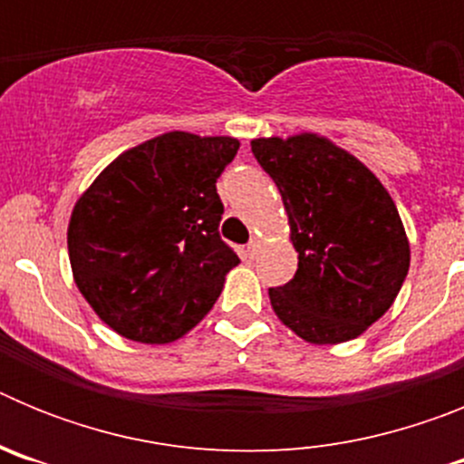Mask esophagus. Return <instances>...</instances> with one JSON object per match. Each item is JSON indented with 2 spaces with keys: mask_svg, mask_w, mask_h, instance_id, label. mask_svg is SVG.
Returning <instances> with one entry per match:
<instances>
[{
  "mask_svg": "<svg viewBox=\"0 0 464 464\" xmlns=\"http://www.w3.org/2000/svg\"><path fill=\"white\" fill-rule=\"evenodd\" d=\"M262 244L260 239H251V244H248V248H246V253H248V257H257V253H260Z\"/></svg>",
  "mask_w": 464,
  "mask_h": 464,
  "instance_id": "esophagus-1",
  "label": "esophagus"
}]
</instances>
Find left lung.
Wrapping results in <instances>:
<instances>
[{
	"instance_id": "1",
	"label": "left lung",
	"mask_w": 464,
	"mask_h": 464,
	"mask_svg": "<svg viewBox=\"0 0 464 464\" xmlns=\"http://www.w3.org/2000/svg\"><path fill=\"white\" fill-rule=\"evenodd\" d=\"M251 149L281 192L297 251L293 281L269 290L274 314L315 346L358 339L391 309L411 262L391 192L321 134L260 137Z\"/></svg>"
}]
</instances>
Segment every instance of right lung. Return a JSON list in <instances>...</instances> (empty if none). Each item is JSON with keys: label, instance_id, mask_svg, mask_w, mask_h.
Segmentation results:
<instances>
[{"label": "right lung", "instance_id": "obj_1", "mask_svg": "<svg viewBox=\"0 0 464 464\" xmlns=\"http://www.w3.org/2000/svg\"><path fill=\"white\" fill-rule=\"evenodd\" d=\"M235 137L165 132L118 155L76 199L67 227L73 281L92 311L139 343L181 339L239 265L220 239L216 181Z\"/></svg>", "mask_w": 464, "mask_h": 464}]
</instances>
